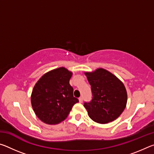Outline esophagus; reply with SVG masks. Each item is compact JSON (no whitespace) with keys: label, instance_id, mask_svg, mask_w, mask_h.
I'll use <instances>...</instances> for the list:
<instances>
[{"label":"esophagus","instance_id":"esophagus-1","mask_svg":"<svg viewBox=\"0 0 154 154\" xmlns=\"http://www.w3.org/2000/svg\"><path fill=\"white\" fill-rule=\"evenodd\" d=\"M79 103H81L83 102V97H82V96H81V97L79 98Z\"/></svg>","mask_w":154,"mask_h":154}]
</instances>
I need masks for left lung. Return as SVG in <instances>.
<instances>
[{
	"label": "left lung",
	"mask_w": 154,
	"mask_h": 154,
	"mask_svg": "<svg viewBox=\"0 0 154 154\" xmlns=\"http://www.w3.org/2000/svg\"><path fill=\"white\" fill-rule=\"evenodd\" d=\"M85 74L92 94L91 101L84 103L90 118L99 124L115 120L122 113L127 103V92L123 83L103 69Z\"/></svg>",
	"instance_id": "left-lung-1"
}]
</instances>
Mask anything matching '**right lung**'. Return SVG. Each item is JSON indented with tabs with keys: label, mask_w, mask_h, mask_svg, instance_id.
Returning <instances> with one entry per match:
<instances>
[{
	"label": "right lung",
	"mask_w": 154,
	"mask_h": 154,
	"mask_svg": "<svg viewBox=\"0 0 154 154\" xmlns=\"http://www.w3.org/2000/svg\"><path fill=\"white\" fill-rule=\"evenodd\" d=\"M72 72L64 67L47 72L33 88L31 103L36 116L44 123L56 124L67 118L79 100L73 96L69 81Z\"/></svg>",
	"instance_id": "right-lung-1"
}]
</instances>
